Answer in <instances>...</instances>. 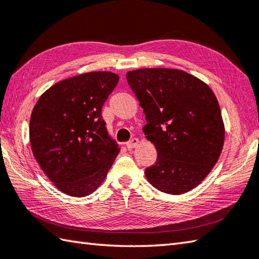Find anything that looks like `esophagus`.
Listing matches in <instances>:
<instances>
[{
	"instance_id": "esophagus-1",
	"label": "esophagus",
	"mask_w": 259,
	"mask_h": 259,
	"mask_svg": "<svg viewBox=\"0 0 259 259\" xmlns=\"http://www.w3.org/2000/svg\"><path fill=\"white\" fill-rule=\"evenodd\" d=\"M138 144H139V140L137 138H133L131 140H129L128 143H126V147H128L129 149H131V148H135V147Z\"/></svg>"
}]
</instances>
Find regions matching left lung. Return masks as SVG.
Masks as SVG:
<instances>
[{
  "label": "left lung",
  "mask_w": 259,
  "mask_h": 259,
  "mask_svg": "<svg viewBox=\"0 0 259 259\" xmlns=\"http://www.w3.org/2000/svg\"><path fill=\"white\" fill-rule=\"evenodd\" d=\"M126 80L144 109V134L157 150L145 175L155 189L179 195L193 190L219 159L225 141L212 90L184 70L141 68Z\"/></svg>",
  "instance_id": "left-lung-1"
}]
</instances>
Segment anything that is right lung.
<instances>
[{"label":"right lung","instance_id":"add662e5","mask_svg":"<svg viewBox=\"0 0 259 259\" xmlns=\"http://www.w3.org/2000/svg\"><path fill=\"white\" fill-rule=\"evenodd\" d=\"M118 82L111 72L80 74L53 85L34 105L29 125L33 156L65 194L93 193L119 154L102 118Z\"/></svg>","mask_w":259,"mask_h":259}]
</instances>
